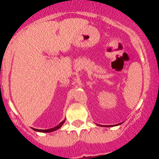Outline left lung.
I'll return each instance as SVG.
<instances>
[{
  "mask_svg": "<svg viewBox=\"0 0 159 159\" xmlns=\"http://www.w3.org/2000/svg\"><path fill=\"white\" fill-rule=\"evenodd\" d=\"M121 125V123H120V124H118V125ZM112 126H115V125H108V127H112Z\"/></svg>",
  "mask_w": 159,
  "mask_h": 159,
  "instance_id": "1",
  "label": "left lung"
}]
</instances>
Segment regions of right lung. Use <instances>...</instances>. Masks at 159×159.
I'll use <instances>...</instances> for the list:
<instances>
[{"label":"right lung","instance_id":"right-lung-1","mask_svg":"<svg viewBox=\"0 0 159 159\" xmlns=\"http://www.w3.org/2000/svg\"><path fill=\"white\" fill-rule=\"evenodd\" d=\"M65 120H64L63 121H61V123H59V125H57V126H55V127L52 128V129H46V130H42V129H32L33 130H34V131H40V132H51V131H56V130H57L58 129H60L62 125H63V124L65 123Z\"/></svg>","mask_w":159,"mask_h":159}]
</instances>
